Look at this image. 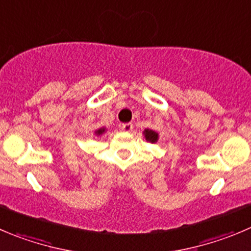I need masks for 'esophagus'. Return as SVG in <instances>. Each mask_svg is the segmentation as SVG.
Segmentation results:
<instances>
[{
  "instance_id": "1",
  "label": "esophagus",
  "mask_w": 251,
  "mask_h": 251,
  "mask_svg": "<svg viewBox=\"0 0 251 251\" xmlns=\"http://www.w3.org/2000/svg\"><path fill=\"white\" fill-rule=\"evenodd\" d=\"M121 129L123 130V132H132L133 130V124L132 123H124L121 126Z\"/></svg>"
}]
</instances>
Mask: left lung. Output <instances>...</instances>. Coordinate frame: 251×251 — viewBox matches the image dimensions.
<instances>
[{
    "label": "left lung",
    "instance_id": "8db88e82",
    "mask_svg": "<svg viewBox=\"0 0 251 251\" xmlns=\"http://www.w3.org/2000/svg\"><path fill=\"white\" fill-rule=\"evenodd\" d=\"M143 134H144L145 139L150 143H155L157 142V139H159V134L151 129H145L144 132H143Z\"/></svg>",
    "mask_w": 251,
    "mask_h": 251
}]
</instances>
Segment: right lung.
Returning <instances> with one entry per match:
<instances>
[{"instance_id": "add662e5", "label": "right lung", "mask_w": 251, "mask_h": 251, "mask_svg": "<svg viewBox=\"0 0 251 251\" xmlns=\"http://www.w3.org/2000/svg\"><path fill=\"white\" fill-rule=\"evenodd\" d=\"M104 130H106V128H100V129H97L96 132H95V134H96V135H101V134H103Z\"/></svg>"}]
</instances>
